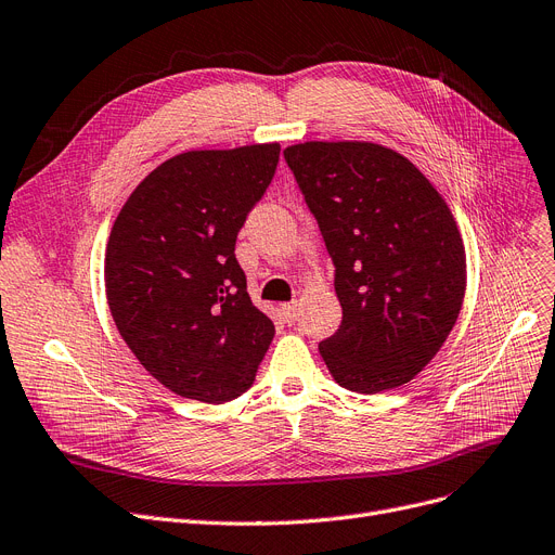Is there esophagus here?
I'll return each instance as SVG.
<instances>
[{
  "label": "esophagus",
  "mask_w": 555,
  "mask_h": 555,
  "mask_svg": "<svg viewBox=\"0 0 555 555\" xmlns=\"http://www.w3.org/2000/svg\"><path fill=\"white\" fill-rule=\"evenodd\" d=\"M279 313L283 315V320L293 324L299 318V304L297 301H288V304H281L279 306Z\"/></svg>",
  "instance_id": "esophagus-1"
}]
</instances>
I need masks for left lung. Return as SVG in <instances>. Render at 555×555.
Masks as SVG:
<instances>
[{"mask_svg": "<svg viewBox=\"0 0 555 555\" xmlns=\"http://www.w3.org/2000/svg\"><path fill=\"white\" fill-rule=\"evenodd\" d=\"M336 264L340 330L320 343L357 393L412 382L453 332L466 251L448 203L416 164L373 141H304L283 151Z\"/></svg>", "mask_w": 555, "mask_h": 555, "instance_id": "left-lung-1", "label": "left lung"}]
</instances>
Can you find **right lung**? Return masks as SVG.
Returning <instances> with one entry per match:
<instances>
[{"label":"right lung","mask_w":555,"mask_h":555,"mask_svg":"<svg viewBox=\"0 0 555 555\" xmlns=\"http://www.w3.org/2000/svg\"><path fill=\"white\" fill-rule=\"evenodd\" d=\"M279 153L276 141L180 153L137 184L112 225L105 293L116 330L176 396L237 398L274 338L246 293L235 240Z\"/></svg>","instance_id":"add662e5"}]
</instances>
